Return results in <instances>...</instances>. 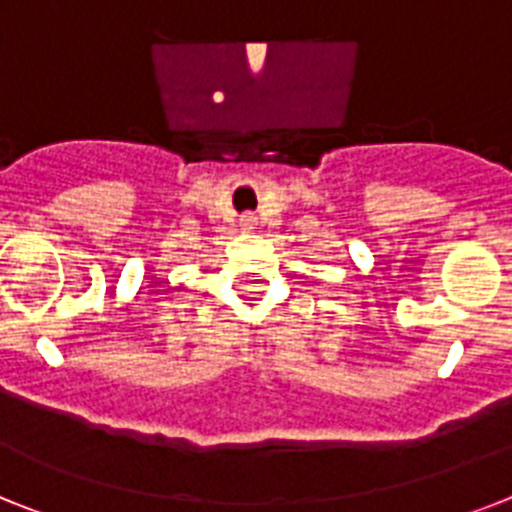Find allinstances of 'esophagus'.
Segmentation results:
<instances>
[{"label":"esophagus","instance_id":"obj_1","mask_svg":"<svg viewBox=\"0 0 512 512\" xmlns=\"http://www.w3.org/2000/svg\"><path fill=\"white\" fill-rule=\"evenodd\" d=\"M242 226H244V229H247V231H252V229H255V226H257V218L252 216V213H247V216H242Z\"/></svg>","mask_w":512,"mask_h":512}]
</instances>
